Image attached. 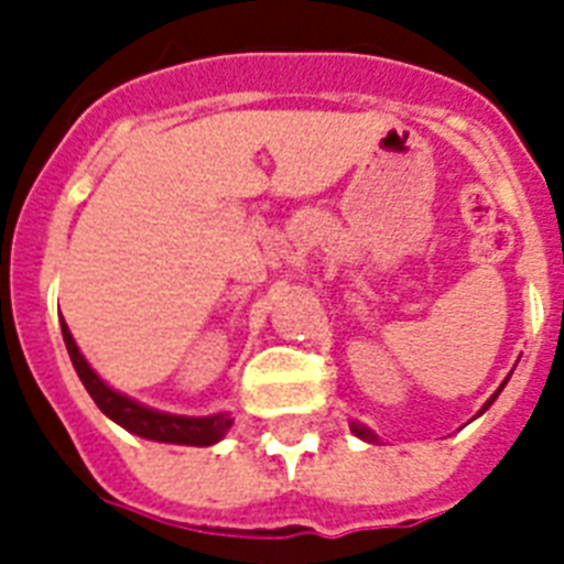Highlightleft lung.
I'll list each match as a JSON object with an SVG mask.
<instances>
[{
	"label": "left lung",
	"mask_w": 564,
	"mask_h": 564,
	"mask_svg": "<svg viewBox=\"0 0 564 564\" xmlns=\"http://www.w3.org/2000/svg\"><path fill=\"white\" fill-rule=\"evenodd\" d=\"M503 386H507V380H503V383H500V389H503ZM500 389H498V392H495V394H491V398H489V401H486V406H482L480 412H486V410H489L491 403H495V398H498V394H500ZM480 412H477V415H480ZM351 430H354V436L366 438V442H377V436H375V433H371L369 427H362V424H357V421H354V424H351Z\"/></svg>",
	"instance_id": "8db88e82"
}]
</instances>
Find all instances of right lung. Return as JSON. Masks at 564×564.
<instances>
[{
    "instance_id": "add662e5",
    "label": "right lung",
    "mask_w": 564,
    "mask_h": 564,
    "mask_svg": "<svg viewBox=\"0 0 564 564\" xmlns=\"http://www.w3.org/2000/svg\"><path fill=\"white\" fill-rule=\"evenodd\" d=\"M61 334H64L66 351H69V360H73L78 377H82L84 389L90 392L96 406H99L110 421H117L119 427H126L128 433L152 438V442H170V445L207 447L216 445V442L228 433L230 424H234V419H230L228 412H216V415L193 419V415H172V412L149 410L143 403L131 401L128 394L110 389V386L90 369V362L84 360V354L78 351V345H75L66 322H61Z\"/></svg>"
}]
</instances>
